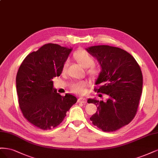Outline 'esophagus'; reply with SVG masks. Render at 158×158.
<instances>
[{"instance_id": "obj_1", "label": "esophagus", "mask_w": 158, "mask_h": 158, "mask_svg": "<svg viewBox=\"0 0 158 158\" xmlns=\"http://www.w3.org/2000/svg\"><path fill=\"white\" fill-rule=\"evenodd\" d=\"M78 102L81 103H86V98H83V97H81L78 99Z\"/></svg>"}]
</instances>
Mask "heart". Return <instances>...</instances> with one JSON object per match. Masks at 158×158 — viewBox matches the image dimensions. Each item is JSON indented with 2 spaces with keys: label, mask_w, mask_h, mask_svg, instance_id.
I'll return each mask as SVG.
<instances>
[{
  "label": "heart",
  "mask_w": 158,
  "mask_h": 158,
  "mask_svg": "<svg viewBox=\"0 0 158 158\" xmlns=\"http://www.w3.org/2000/svg\"><path fill=\"white\" fill-rule=\"evenodd\" d=\"M73 58L75 61L83 65L85 68H88L86 72L91 77H96L100 73V68L94 65V59L87 50L84 48H80L73 53ZM68 67V63L65 62L62 68V72H65ZM87 82L86 81H79L72 83L70 85V90L76 94H84L86 92Z\"/></svg>",
  "instance_id": "obj_1"
}]
</instances>
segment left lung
<instances>
[{
    "instance_id": "8db88e82",
    "label": "left lung",
    "mask_w": 158,
    "mask_h": 158,
    "mask_svg": "<svg viewBox=\"0 0 158 158\" xmlns=\"http://www.w3.org/2000/svg\"><path fill=\"white\" fill-rule=\"evenodd\" d=\"M86 50L98 60L102 68L96 81L98 88L94 90L108 98L106 102L88 100V103L97 106L90 119L102 131H115L128 125L136 114L142 90L140 68L133 56L118 47L98 45Z\"/></svg>"
}]
</instances>
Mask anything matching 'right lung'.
I'll return each instance as SVG.
<instances>
[{
  "label": "right lung",
  "instance_id": "1",
  "mask_svg": "<svg viewBox=\"0 0 158 158\" xmlns=\"http://www.w3.org/2000/svg\"><path fill=\"white\" fill-rule=\"evenodd\" d=\"M72 48L45 44L29 54L19 68L16 90L19 108L30 123L50 130L62 123L77 102L75 96H62L53 89V78L59 77Z\"/></svg>",
  "mask_w": 158,
  "mask_h": 158
}]
</instances>
